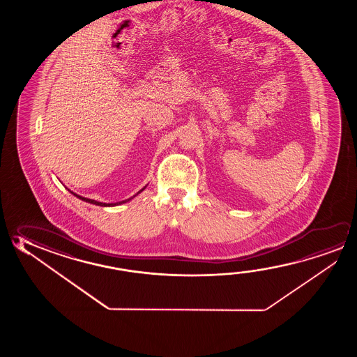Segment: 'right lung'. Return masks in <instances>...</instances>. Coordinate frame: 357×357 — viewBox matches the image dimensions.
I'll list each match as a JSON object with an SVG mask.
<instances>
[{
    "instance_id": "right-lung-1",
    "label": "right lung",
    "mask_w": 357,
    "mask_h": 357,
    "mask_svg": "<svg viewBox=\"0 0 357 357\" xmlns=\"http://www.w3.org/2000/svg\"><path fill=\"white\" fill-rule=\"evenodd\" d=\"M144 189H146V187L143 188V189H142V190H139V192L135 194V195H138V194L141 193V192H143ZM68 190H70V189H68ZM70 193L73 194V195H75V197H77V198L81 199V200H83V202H86V203H91V204L94 205H100V206H114V205H121L123 204V203H127V202H129L130 199H133L135 197V195H133L132 198L127 199V200H122V202H118V203H102V202H97V200H93V199L84 198V197H81V195H78V194L73 193V192H70Z\"/></svg>"
}]
</instances>
